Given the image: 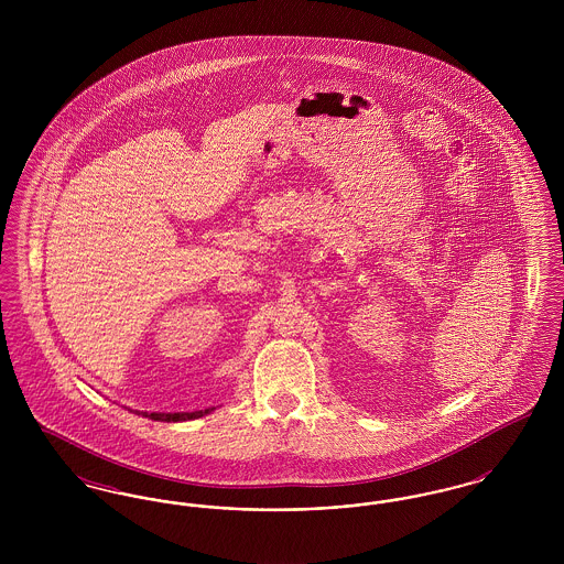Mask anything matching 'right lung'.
I'll list each match as a JSON object with an SVG mask.
<instances>
[{"label": "right lung", "instance_id": "right-lung-1", "mask_svg": "<svg viewBox=\"0 0 564 564\" xmlns=\"http://www.w3.org/2000/svg\"><path fill=\"white\" fill-rule=\"evenodd\" d=\"M215 408L209 410H196V412H141L143 416L152 419V421H162V423H180V421H194L200 419L205 414H209Z\"/></svg>", "mask_w": 564, "mask_h": 564}]
</instances>
